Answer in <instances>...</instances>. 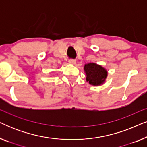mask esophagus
I'll return each instance as SVG.
<instances>
[{
  "mask_svg": "<svg viewBox=\"0 0 147 147\" xmlns=\"http://www.w3.org/2000/svg\"><path fill=\"white\" fill-rule=\"evenodd\" d=\"M69 62L71 63H76V60L74 59H69Z\"/></svg>",
  "mask_w": 147,
  "mask_h": 147,
  "instance_id": "1",
  "label": "esophagus"
}]
</instances>
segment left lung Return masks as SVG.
Wrapping results in <instances>:
<instances>
[{
    "instance_id": "1",
    "label": "left lung",
    "mask_w": 147,
    "mask_h": 147,
    "mask_svg": "<svg viewBox=\"0 0 147 147\" xmlns=\"http://www.w3.org/2000/svg\"><path fill=\"white\" fill-rule=\"evenodd\" d=\"M84 71L86 74V80L93 86H100L103 84L107 77V71L101 65L94 63L86 64Z\"/></svg>"
}]
</instances>
